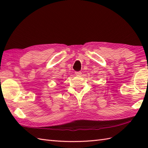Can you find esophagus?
<instances>
[{
    "instance_id": "esophagus-1",
    "label": "esophagus",
    "mask_w": 148,
    "mask_h": 148,
    "mask_svg": "<svg viewBox=\"0 0 148 148\" xmlns=\"http://www.w3.org/2000/svg\"><path fill=\"white\" fill-rule=\"evenodd\" d=\"M75 74H76V75H77V76H79V75H81V72L80 71H78V72H75Z\"/></svg>"
}]
</instances>
